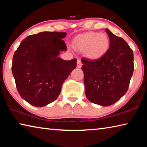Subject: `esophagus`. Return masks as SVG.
Returning <instances> with one entry per match:
<instances>
[{"label": "esophagus", "instance_id": "obj_1", "mask_svg": "<svg viewBox=\"0 0 147 147\" xmlns=\"http://www.w3.org/2000/svg\"><path fill=\"white\" fill-rule=\"evenodd\" d=\"M82 66V63L81 60L80 59H78V60H77V67L80 68Z\"/></svg>", "mask_w": 147, "mask_h": 147}]
</instances>
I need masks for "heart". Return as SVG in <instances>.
Here are the masks:
<instances>
[{
	"mask_svg": "<svg viewBox=\"0 0 147 147\" xmlns=\"http://www.w3.org/2000/svg\"><path fill=\"white\" fill-rule=\"evenodd\" d=\"M109 43V38L106 34L89 32L78 37L74 41V46L80 51H86L89 58H97L107 51Z\"/></svg>",
	"mask_w": 147,
	"mask_h": 147,
	"instance_id": "heart-1",
	"label": "heart"
}]
</instances>
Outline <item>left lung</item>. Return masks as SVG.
<instances>
[{
    "instance_id": "left-lung-1",
    "label": "left lung",
    "mask_w": 147,
    "mask_h": 147,
    "mask_svg": "<svg viewBox=\"0 0 147 147\" xmlns=\"http://www.w3.org/2000/svg\"><path fill=\"white\" fill-rule=\"evenodd\" d=\"M106 32L110 40L106 53L93 60L81 59L87 98L102 106L115 103L126 93L134 69L130 46L109 30Z\"/></svg>"
}]
</instances>
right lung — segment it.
Instances as JSON below:
<instances>
[{
  "mask_svg": "<svg viewBox=\"0 0 147 147\" xmlns=\"http://www.w3.org/2000/svg\"><path fill=\"white\" fill-rule=\"evenodd\" d=\"M66 32H42L23 39L16 51L11 71L20 96L31 105L53 102L63 82L76 67V59L65 61L59 52L67 48Z\"/></svg>",
  "mask_w": 147,
  "mask_h": 147,
  "instance_id": "obj_1",
  "label": "right lung"
}]
</instances>
